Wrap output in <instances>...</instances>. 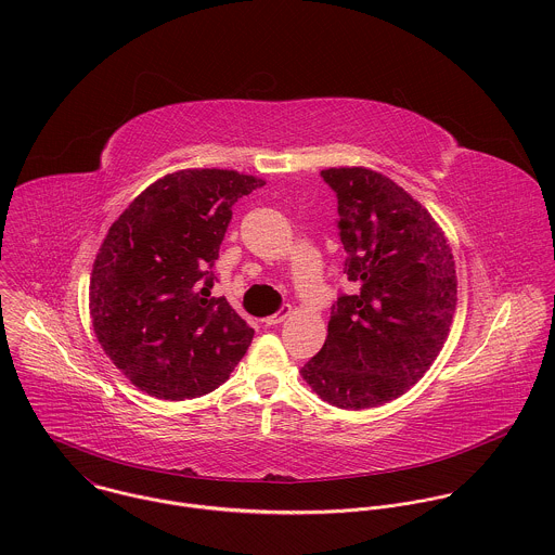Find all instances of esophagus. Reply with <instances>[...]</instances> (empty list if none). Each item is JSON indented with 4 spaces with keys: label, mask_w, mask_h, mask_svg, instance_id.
<instances>
[{
    "label": "esophagus",
    "mask_w": 555,
    "mask_h": 555,
    "mask_svg": "<svg viewBox=\"0 0 555 555\" xmlns=\"http://www.w3.org/2000/svg\"><path fill=\"white\" fill-rule=\"evenodd\" d=\"M291 312H293V308L291 306H282V310L278 312V314H273V317L264 318V324L267 326H273V324H280V322H284L286 318L291 317Z\"/></svg>",
    "instance_id": "esophagus-1"
}]
</instances>
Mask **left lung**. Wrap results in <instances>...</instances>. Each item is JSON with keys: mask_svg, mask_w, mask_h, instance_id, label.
Returning a JSON list of instances; mask_svg holds the SVG:
<instances>
[{"mask_svg": "<svg viewBox=\"0 0 555 555\" xmlns=\"http://www.w3.org/2000/svg\"><path fill=\"white\" fill-rule=\"evenodd\" d=\"M320 175L337 194L344 273L359 293L337 297L301 376L337 408H376L403 396L440 354L457 306L455 260L431 214L393 179L365 166Z\"/></svg>", "mask_w": 555, "mask_h": 555, "instance_id": "left-lung-1", "label": "left lung"}]
</instances>
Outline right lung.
<instances>
[{"instance_id": "obj_1", "label": "right lung", "mask_w": 555, "mask_h": 555, "mask_svg": "<svg viewBox=\"0 0 555 555\" xmlns=\"http://www.w3.org/2000/svg\"><path fill=\"white\" fill-rule=\"evenodd\" d=\"M260 185L224 168L168 172L111 224L91 269L89 314L106 357L143 393H211L251 344L254 328L211 297V267L233 205Z\"/></svg>"}]
</instances>
